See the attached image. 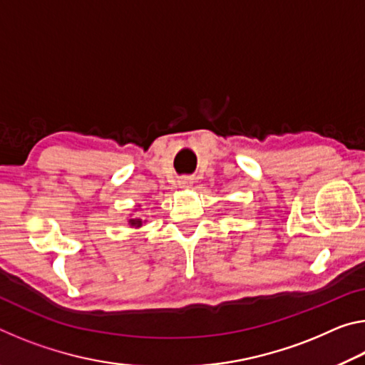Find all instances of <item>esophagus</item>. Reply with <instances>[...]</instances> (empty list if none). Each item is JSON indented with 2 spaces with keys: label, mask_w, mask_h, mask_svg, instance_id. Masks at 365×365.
I'll list each match as a JSON object with an SVG mask.
<instances>
[{
  "label": "esophagus",
  "mask_w": 365,
  "mask_h": 365,
  "mask_svg": "<svg viewBox=\"0 0 365 365\" xmlns=\"http://www.w3.org/2000/svg\"><path fill=\"white\" fill-rule=\"evenodd\" d=\"M178 185H180V188L183 190L191 188V185H193V177H182L180 180H178Z\"/></svg>",
  "instance_id": "34e87169"
}]
</instances>
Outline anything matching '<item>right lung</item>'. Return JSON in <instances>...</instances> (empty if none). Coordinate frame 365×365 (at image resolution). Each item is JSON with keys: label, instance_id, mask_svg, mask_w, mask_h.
<instances>
[{"label": "right lung", "instance_id": "add662e5", "mask_svg": "<svg viewBox=\"0 0 365 365\" xmlns=\"http://www.w3.org/2000/svg\"><path fill=\"white\" fill-rule=\"evenodd\" d=\"M128 224H130V227H135V228H138V227H141V225H143V220H141L140 217H135V219H128Z\"/></svg>", "mask_w": 365, "mask_h": 365}]
</instances>
